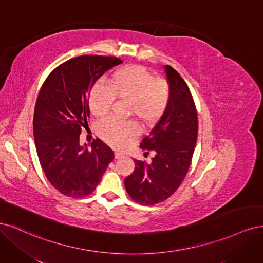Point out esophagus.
Instances as JSON below:
<instances>
[{
    "mask_svg": "<svg viewBox=\"0 0 263 263\" xmlns=\"http://www.w3.org/2000/svg\"><path fill=\"white\" fill-rule=\"evenodd\" d=\"M123 157V154L122 153H118V151H116L115 153V159H121Z\"/></svg>",
    "mask_w": 263,
    "mask_h": 263,
    "instance_id": "1",
    "label": "esophagus"
}]
</instances>
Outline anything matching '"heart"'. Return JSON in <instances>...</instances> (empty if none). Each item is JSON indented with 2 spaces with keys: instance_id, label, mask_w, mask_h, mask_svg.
<instances>
[{
  "instance_id": "b5f03b06",
  "label": "heart",
  "mask_w": 263,
  "mask_h": 263,
  "mask_svg": "<svg viewBox=\"0 0 263 263\" xmlns=\"http://www.w3.org/2000/svg\"><path fill=\"white\" fill-rule=\"evenodd\" d=\"M115 99L129 103V114L145 126H153L170 104L171 91L168 82L156 79L141 66H129L116 71L109 86L97 84L91 91L89 106L94 116L102 117L112 108ZM97 134L108 145L123 148L137 136L138 127L133 121L108 117L99 122Z\"/></svg>"
}]
</instances>
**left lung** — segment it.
Segmentation results:
<instances>
[{
    "instance_id": "1",
    "label": "left lung",
    "mask_w": 263,
    "mask_h": 263,
    "mask_svg": "<svg viewBox=\"0 0 263 263\" xmlns=\"http://www.w3.org/2000/svg\"><path fill=\"white\" fill-rule=\"evenodd\" d=\"M171 91L164 115L142 138L140 148L153 153L151 163L135 160V170L124 181L127 193L141 205H155L169 198L189 171L197 139L195 103L187 84L170 66H165Z\"/></svg>"
}]
</instances>
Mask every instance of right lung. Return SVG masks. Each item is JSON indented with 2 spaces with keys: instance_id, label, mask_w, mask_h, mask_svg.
<instances>
[{
  "instance_id": "obj_1",
  "label": "right lung",
  "mask_w": 263,
  "mask_h": 263,
  "mask_svg": "<svg viewBox=\"0 0 263 263\" xmlns=\"http://www.w3.org/2000/svg\"><path fill=\"white\" fill-rule=\"evenodd\" d=\"M122 62L113 55L72 58L53 69L39 91L33 121L37 155L46 178L63 195L91 194L113 161V150L99 138L91 149L81 147L80 134L90 115L93 84Z\"/></svg>"
}]
</instances>
